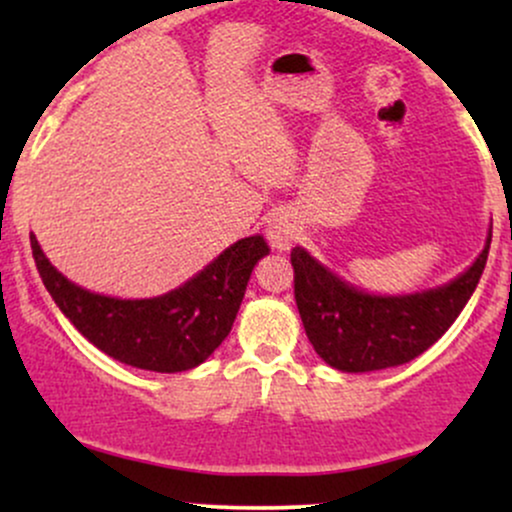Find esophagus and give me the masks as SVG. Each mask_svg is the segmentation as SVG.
Returning a JSON list of instances; mask_svg holds the SVG:
<instances>
[{"label":"esophagus","mask_w":512,"mask_h":512,"mask_svg":"<svg viewBox=\"0 0 512 512\" xmlns=\"http://www.w3.org/2000/svg\"><path fill=\"white\" fill-rule=\"evenodd\" d=\"M264 236H267L269 245L274 250H289L291 243L298 236V221L291 211H274L267 219V226H264Z\"/></svg>","instance_id":"34e87169"}]
</instances>
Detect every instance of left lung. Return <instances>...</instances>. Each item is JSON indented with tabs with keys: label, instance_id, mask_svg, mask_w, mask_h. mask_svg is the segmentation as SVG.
I'll list each match as a JSON object with an SVG mask.
<instances>
[{
	"label": "left lung",
	"instance_id": "8db88e82",
	"mask_svg": "<svg viewBox=\"0 0 512 512\" xmlns=\"http://www.w3.org/2000/svg\"><path fill=\"white\" fill-rule=\"evenodd\" d=\"M445 284L409 293H370L325 267L308 250H291L296 305L305 334L327 366L370 373L414 361L448 332L477 289L491 248Z\"/></svg>",
	"mask_w": 512,
	"mask_h": 512
}]
</instances>
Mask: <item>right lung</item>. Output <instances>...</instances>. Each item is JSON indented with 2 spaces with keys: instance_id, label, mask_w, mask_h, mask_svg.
<instances>
[{
  "instance_id": "obj_1",
  "label": "right lung",
  "mask_w": 512,
  "mask_h": 512,
  "mask_svg": "<svg viewBox=\"0 0 512 512\" xmlns=\"http://www.w3.org/2000/svg\"><path fill=\"white\" fill-rule=\"evenodd\" d=\"M35 267L64 317L103 354L125 366L182 373L197 368L228 337L255 264L269 255L260 233L228 245L178 289L154 298H117L74 284L31 233Z\"/></svg>"
}]
</instances>
